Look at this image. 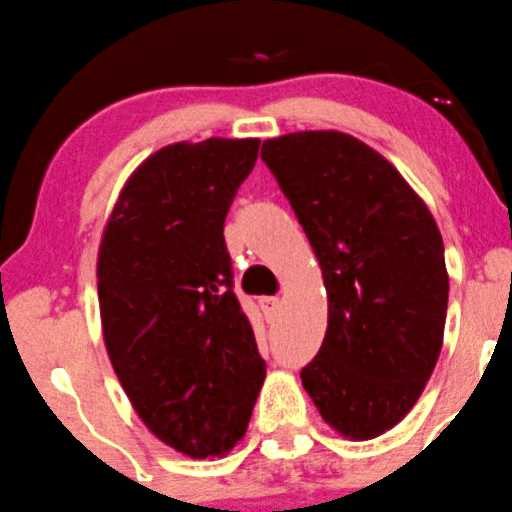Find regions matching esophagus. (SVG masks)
Instances as JSON below:
<instances>
[{
	"label": "esophagus",
	"mask_w": 512,
	"mask_h": 512,
	"mask_svg": "<svg viewBox=\"0 0 512 512\" xmlns=\"http://www.w3.org/2000/svg\"><path fill=\"white\" fill-rule=\"evenodd\" d=\"M260 304H262V311H265L267 316H274L279 309H282V299L279 297H265Z\"/></svg>",
	"instance_id": "34e87169"
}]
</instances>
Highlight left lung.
Segmentation results:
<instances>
[{"mask_svg":"<svg viewBox=\"0 0 512 512\" xmlns=\"http://www.w3.org/2000/svg\"><path fill=\"white\" fill-rule=\"evenodd\" d=\"M260 157L328 294L324 343L301 385L343 437H380L412 410L441 351L449 274L437 223L400 171L351 134H284Z\"/></svg>","mask_w":512,"mask_h":512,"instance_id":"obj_1","label":"left lung"}]
</instances>
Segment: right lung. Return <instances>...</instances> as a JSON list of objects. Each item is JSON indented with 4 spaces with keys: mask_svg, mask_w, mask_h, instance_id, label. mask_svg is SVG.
<instances>
[{
    "mask_svg": "<svg viewBox=\"0 0 512 512\" xmlns=\"http://www.w3.org/2000/svg\"><path fill=\"white\" fill-rule=\"evenodd\" d=\"M257 149L220 137L159 149L129 176L100 242L112 368L149 432L191 459L238 444L265 383L223 238Z\"/></svg>",
    "mask_w": 512,
    "mask_h": 512,
    "instance_id": "obj_1",
    "label": "right lung"
}]
</instances>
